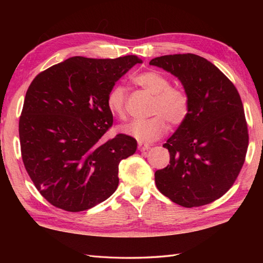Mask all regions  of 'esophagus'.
<instances>
[{
  "instance_id": "1",
  "label": "esophagus",
  "mask_w": 263,
  "mask_h": 263,
  "mask_svg": "<svg viewBox=\"0 0 263 263\" xmlns=\"http://www.w3.org/2000/svg\"><path fill=\"white\" fill-rule=\"evenodd\" d=\"M138 148L140 152H146V150H148L150 148V144L148 143H142V142H139L138 144Z\"/></svg>"
}]
</instances>
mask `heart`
<instances>
[{"label":"heart","mask_w":263,"mask_h":263,"mask_svg":"<svg viewBox=\"0 0 263 263\" xmlns=\"http://www.w3.org/2000/svg\"><path fill=\"white\" fill-rule=\"evenodd\" d=\"M133 82L143 90L154 95L150 106L152 117L137 119L120 126L122 133L148 142L159 138L166 130L167 123L173 126L181 125L186 120L190 110L189 95L183 88L172 86L171 80L158 71H146L133 78ZM107 108L111 114L125 119L126 116V90L117 85L108 92Z\"/></svg>","instance_id":"heart-1"}]
</instances>
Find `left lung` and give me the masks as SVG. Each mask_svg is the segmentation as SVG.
Wrapping results in <instances>:
<instances>
[{
  "mask_svg": "<svg viewBox=\"0 0 263 263\" xmlns=\"http://www.w3.org/2000/svg\"><path fill=\"white\" fill-rule=\"evenodd\" d=\"M149 64L177 77L190 99L186 120L163 146L171 159L156 171V186L185 208L214 202L233 186L248 152V123L237 89L195 54L164 55Z\"/></svg>",
  "mask_w": 263,
  "mask_h": 263,
  "instance_id": "8db88e82",
  "label": "left lung"
}]
</instances>
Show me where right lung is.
Instances as JSON below:
<instances>
[{
  "instance_id": "1",
  "label": "right lung",
  "mask_w": 263,
  "mask_h": 263,
  "mask_svg": "<svg viewBox=\"0 0 263 263\" xmlns=\"http://www.w3.org/2000/svg\"><path fill=\"white\" fill-rule=\"evenodd\" d=\"M119 59L74 57L35 77L19 120L21 157L36 189L49 203L70 212L88 210L119 185V164L136 153L137 140L113 125L108 92L133 65Z\"/></svg>"
}]
</instances>
